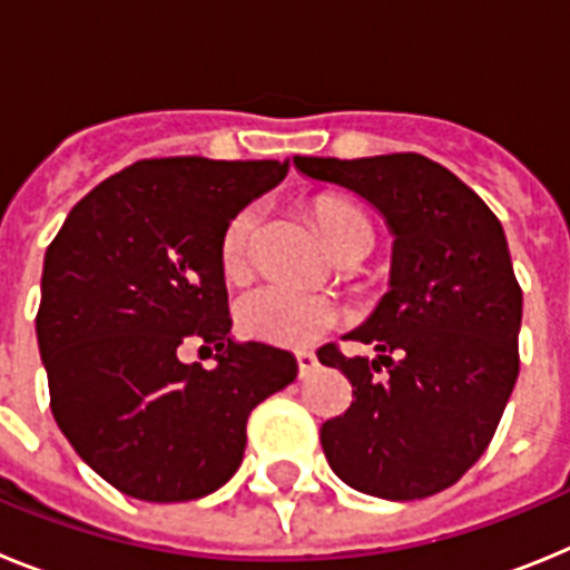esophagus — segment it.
<instances>
[{
	"label": "esophagus",
	"instance_id": "34e87169",
	"mask_svg": "<svg viewBox=\"0 0 570 570\" xmlns=\"http://www.w3.org/2000/svg\"><path fill=\"white\" fill-rule=\"evenodd\" d=\"M296 365H299V380H308L316 365H320V360H316L314 351H296Z\"/></svg>",
	"mask_w": 570,
	"mask_h": 570
}]
</instances>
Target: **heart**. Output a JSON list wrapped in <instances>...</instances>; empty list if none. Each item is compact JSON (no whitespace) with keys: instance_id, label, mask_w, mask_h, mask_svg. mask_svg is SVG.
<instances>
[{"instance_id":"1","label":"heart","mask_w":570,"mask_h":570,"mask_svg":"<svg viewBox=\"0 0 570 570\" xmlns=\"http://www.w3.org/2000/svg\"><path fill=\"white\" fill-rule=\"evenodd\" d=\"M314 214L331 248L360 230L371 234L367 216L342 196H320L314 203ZM256 225H259L256 205H245L230 216V223L223 230V242H219L225 274L239 276L248 268ZM336 322H340V308L328 296L288 288V285H256L236 299V325L242 334L271 342V345H311L325 331L334 328Z\"/></svg>"}]
</instances>
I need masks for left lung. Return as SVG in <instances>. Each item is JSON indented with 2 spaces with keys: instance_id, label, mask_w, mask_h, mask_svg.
<instances>
[{
  "instance_id": "1",
  "label": "left lung",
  "mask_w": 570,
  "mask_h": 570,
  "mask_svg": "<svg viewBox=\"0 0 570 570\" xmlns=\"http://www.w3.org/2000/svg\"><path fill=\"white\" fill-rule=\"evenodd\" d=\"M311 179L354 190L394 239L391 291L362 328L376 360L316 351L354 387L322 425L342 482L382 500H422L485 454L520 374L522 288L505 230L460 176L420 154L294 156Z\"/></svg>"
}]
</instances>
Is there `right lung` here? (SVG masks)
I'll return each mask as SVG.
<instances>
[{
  "mask_svg": "<svg viewBox=\"0 0 570 570\" xmlns=\"http://www.w3.org/2000/svg\"><path fill=\"white\" fill-rule=\"evenodd\" d=\"M288 163L205 156L142 159L73 205L48 245L37 340L50 411L116 491L188 502L223 488L262 400L296 380L274 345L230 340L219 242L239 208ZM214 350L185 366L178 347Z\"/></svg>",
  "mask_w": 570,
  "mask_h": 570,
  "instance_id": "1",
  "label": "right lung"
}]
</instances>
